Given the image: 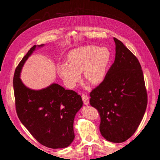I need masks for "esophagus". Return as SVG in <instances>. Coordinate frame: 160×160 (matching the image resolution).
<instances>
[{
  "label": "esophagus",
  "instance_id": "1",
  "mask_svg": "<svg viewBox=\"0 0 160 160\" xmlns=\"http://www.w3.org/2000/svg\"><path fill=\"white\" fill-rule=\"evenodd\" d=\"M81 97H82V99H83V103L85 105H88L89 103V97L85 94H82Z\"/></svg>",
  "mask_w": 160,
  "mask_h": 160
}]
</instances>
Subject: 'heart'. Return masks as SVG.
Here are the masks:
<instances>
[{
    "mask_svg": "<svg viewBox=\"0 0 160 160\" xmlns=\"http://www.w3.org/2000/svg\"><path fill=\"white\" fill-rule=\"evenodd\" d=\"M111 59L108 48L86 45L69 52V63L63 62L57 66V72L69 88H74L81 78L83 71L85 78L93 84L100 83L104 79Z\"/></svg>",
    "mask_w": 160,
    "mask_h": 160,
    "instance_id": "heart-1",
    "label": "heart"
}]
</instances>
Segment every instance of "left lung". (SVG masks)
<instances>
[{
	"label": "left lung",
	"instance_id": "left-lung-1",
	"mask_svg": "<svg viewBox=\"0 0 160 160\" xmlns=\"http://www.w3.org/2000/svg\"><path fill=\"white\" fill-rule=\"evenodd\" d=\"M115 59L104 80L90 93L100 115L99 130L109 142L126 141L137 130L148 104L141 65L123 43L113 38Z\"/></svg>",
	"mask_w": 160,
	"mask_h": 160
}]
</instances>
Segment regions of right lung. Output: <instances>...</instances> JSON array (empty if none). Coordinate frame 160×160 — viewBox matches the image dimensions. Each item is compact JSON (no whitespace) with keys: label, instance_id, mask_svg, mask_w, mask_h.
Segmentation results:
<instances>
[{"label":"right lung","instance_id":"add662e5","mask_svg":"<svg viewBox=\"0 0 160 160\" xmlns=\"http://www.w3.org/2000/svg\"><path fill=\"white\" fill-rule=\"evenodd\" d=\"M36 47L31 48L14 71L16 111L24 126L41 144L52 149L64 148L75 138L74 118L83 106V101L75 91L57 83L41 90L31 89L22 83L21 69Z\"/></svg>","mask_w":160,"mask_h":160}]
</instances>
